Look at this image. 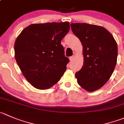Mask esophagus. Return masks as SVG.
Returning a JSON list of instances; mask_svg holds the SVG:
<instances>
[{"mask_svg": "<svg viewBox=\"0 0 124 124\" xmlns=\"http://www.w3.org/2000/svg\"><path fill=\"white\" fill-rule=\"evenodd\" d=\"M69 59H70V61H73V59H74V57H73V56H71V57H69Z\"/></svg>", "mask_w": 124, "mask_h": 124, "instance_id": "1", "label": "esophagus"}]
</instances>
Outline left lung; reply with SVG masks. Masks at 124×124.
Here are the masks:
<instances>
[{"instance_id":"1","label":"left lung","mask_w":124,"mask_h":124,"mask_svg":"<svg viewBox=\"0 0 124 124\" xmlns=\"http://www.w3.org/2000/svg\"><path fill=\"white\" fill-rule=\"evenodd\" d=\"M71 28L83 46L84 64L75 74L78 83L86 91H96L112 75L117 63V43L102 26L72 23Z\"/></svg>"}]
</instances>
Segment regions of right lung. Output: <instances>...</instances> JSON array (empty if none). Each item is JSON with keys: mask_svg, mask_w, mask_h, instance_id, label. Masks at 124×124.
<instances>
[{"mask_svg": "<svg viewBox=\"0 0 124 124\" xmlns=\"http://www.w3.org/2000/svg\"><path fill=\"white\" fill-rule=\"evenodd\" d=\"M69 30L68 22L31 24L17 38L15 59L23 75L36 88L51 87L64 74L70 61L61 42Z\"/></svg>", "mask_w": 124, "mask_h": 124, "instance_id": "obj_1", "label": "right lung"}]
</instances>
